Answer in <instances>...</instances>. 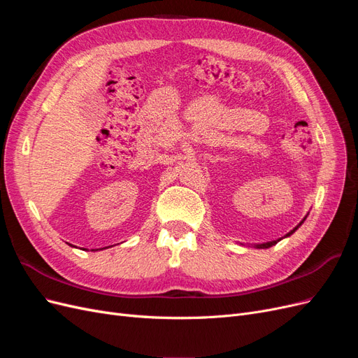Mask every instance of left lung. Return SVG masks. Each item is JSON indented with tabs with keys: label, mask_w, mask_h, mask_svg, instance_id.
I'll return each instance as SVG.
<instances>
[{
	"label": "left lung",
	"mask_w": 358,
	"mask_h": 358,
	"mask_svg": "<svg viewBox=\"0 0 358 358\" xmlns=\"http://www.w3.org/2000/svg\"><path fill=\"white\" fill-rule=\"evenodd\" d=\"M308 216V215H306ZM306 216H305V218H303L296 227H294V229H292L289 233H287L284 237H280V239H278V241H272V242H264V243H255V245H252L254 248H258V249H267V248H270V246H273V245H276L279 241H282V239H285V237H289L292 233H294L297 229H299V227L303 224V222H305V220H306Z\"/></svg>",
	"instance_id": "1"
}]
</instances>
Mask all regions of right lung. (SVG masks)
<instances>
[{"instance_id": "add662e5", "label": "right lung", "mask_w": 358, "mask_h": 358, "mask_svg": "<svg viewBox=\"0 0 358 358\" xmlns=\"http://www.w3.org/2000/svg\"><path fill=\"white\" fill-rule=\"evenodd\" d=\"M101 249H103V248H101ZM95 251H99V249H95Z\"/></svg>"}]
</instances>
